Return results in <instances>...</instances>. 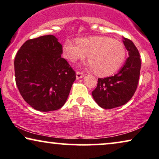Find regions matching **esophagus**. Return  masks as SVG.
Returning <instances> with one entry per match:
<instances>
[{"label": "esophagus", "mask_w": 159, "mask_h": 159, "mask_svg": "<svg viewBox=\"0 0 159 159\" xmlns=\"http://www.w3.org/2000/svg\"><path fill=\"white\" fill-rule=\"evenodd\" d=\"M84 76V74L81 73V72H76V78L77 79H80V78H82Z\"/></svg>", "instance_id": "esophagus-1"}]
</instances>
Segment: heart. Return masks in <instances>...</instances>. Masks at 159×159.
Segmentation results:
<instances>
[{"label":"heart","mask_w":159,"mask_h":159,"mask_svg":"<svg viewBox=\"0 0 159 159\" xmlns=\"http://www.w3.org/2000/svg\"><path fill=\"white\" fill-rule=\"evenodd\" d=\"M63 55L68 61L76 62L87 56V67L99 76L116 73L126 57L125 48L119 41L108 37H84L77 42L67 39L62 46Z\"/></svg>","instance_id":"heart-1"}]
</instances>
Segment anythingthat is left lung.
Listing matches in <instances>:
<instances>
[{
  "mask_svg": "<svg viewBox=\"0 0 159 159\" xmlns=\"http://www.w3.org/2000/svg\"><path fill=\"white\" fill-rule=\"evenodd\" d=\"M129 57L114 76L98 78V86L92 94L98 105L105 109L119 107L133 97L137 88L141 69L139 53L133 42L122 38Z\"/></svg>",
  "mask_w": 159,
  "mask_h": 159,
  "instance_id": "1",
  "label": "left lung"
}]
</instances>
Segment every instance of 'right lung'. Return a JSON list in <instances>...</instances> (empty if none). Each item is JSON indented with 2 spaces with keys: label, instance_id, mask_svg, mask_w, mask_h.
Segmentation results:
<instances>
[{
  "label": "right lung",
  "instance_id": "obj_1",
  "mask_svg": "<svg viewBox=\"0 0 159 159\" xmlns=\"http://www.w3.org/2000/svg\"><path fill=\"white\" fill-rule=\"evenodd\" d=\"M53 35L27 40L15 59L16 84L22 97L39 111H55L67 101L75 72L61 57Z\"/></svg>",
  "mask_w": 159,
  "mask_h": 159
}]
</instances>
